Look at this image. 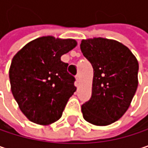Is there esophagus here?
Listing matches in <instances>:
<instances>
[{
    "instance_id": "obj_1",
    "label": "esophagus",
    "mask_w": 148,
    "mask_h": 148,
    "mask_svg": "<svg viewBox=\"0 0 148 148\" xmlns=\"http://www.w3.org/2000/svg\"><path fill=\"white\" fill-rule=\"evenodd\" d=\"M76 80H77V82H79V80H80V76H79V74H77V75H76Z\"/></svg>"
}]
</instances>
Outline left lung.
Instances as JSON below:
<instances>
[{
    "label": "left lung",
    "instance_id": "obj_1",
    "mask_svg": "<svg viewBox=\"0 0 148 148\" xmlns=\"http://www.w3.org/2000/svg\"><path fill=\"white\" fill-rule=\"evenodd\" d=\"M83 55L93 67L91 97L81 107L83 118L97 126L119 120L138 86V61L124 44L94 37L81 40Z\"/></svg>",
    "mask_w": 148,
    "mask_h": 148
}]
</instances>
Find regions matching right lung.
I'll list each match as a JSON object with an SVG mask.
<instances>
[{"mask_svg":"<svg viewBox=\"0 0 148 148\" xmlns=\"http://www.w3.org/2000/svg\"><path fill=\"white\" fill-rule=\"evenodd\" d=\"M77 46L74 39L42 36L31 40L13 57L11 90L22 113L31 122L49 125L58 121L74 92V78L61 57Z\"/></svg>","mask_w":148,"mask_h":148,"instance_id":"add662e5","label":"right lung"}]
</instances>
